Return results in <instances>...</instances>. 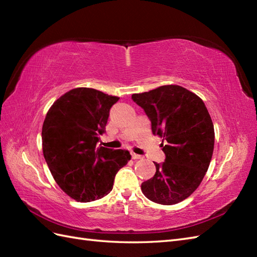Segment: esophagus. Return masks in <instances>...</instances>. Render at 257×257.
Wrapping results in <instances>:
<instances>
[{"label":"esophagus","instance_id":"esophagus-1","mask_svg":"<svg viewBox=\"0 0 257 257\" xmlns=\"http://www.w3.org/2000/svg\"><path fill=\"white\" fill-rule=\"evenodd\" d=\"M132 158H133V159H135V160L143 159V157L139 156V155H137V154H135V152H133V154H132Z\"/></svg>","mask_w":257,"mask_h":257}]
</instances>
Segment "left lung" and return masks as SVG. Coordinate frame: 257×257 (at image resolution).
<instances>
[{
    "mask_svg": "<svg viewBox=\"0 0 257 257\" xmlns=\"http://www.w3.org/2000/svg\"><path fill=\"white\" fill-rule=\"evenodd\" d=\"M132 98L151 120L152 134L167 141L162 144L166 161L155 162V176L143 182L141 191L155 203L177 204L198 189L209 169L214 149L210 113L198 95L178 85Z\"/></svg>",
    "mask_w": 257,
    "mask_h": 257,
    "instance_id": "8db88e82",
    "label": "left lung"
}]
</instances>
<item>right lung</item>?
I'll return each instance as SVG.
<instances>
[{"label": "right lung", "instance_id": "right-lung-1", "mask_svg": "<svg viewBox=\"0 0 257 257\" xmlns=\"http://www.w3.org/2000/svg\"><path fill=\"white\" fill-rule=\"evenodd\" d=\"M118 99L78 87L59 97L46 113L43 155L59 188L75 201L90 202L107 195L119 169L132 159L128 150L96 147Z\"/></svg>", "mask_w": 257, "mask_h": 257}]
</instances>
